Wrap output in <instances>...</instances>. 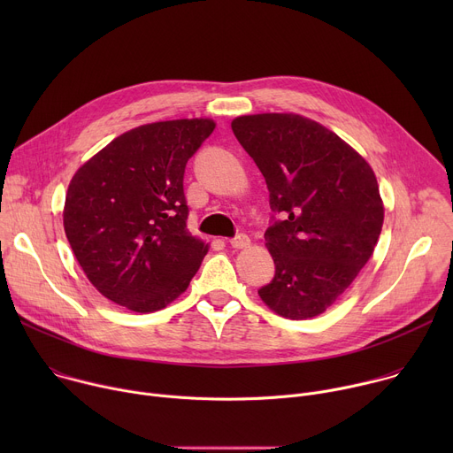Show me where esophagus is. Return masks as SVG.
Segmentation results:
<instances>
[{
	"instance_id": "obj_1",
	"label": "esophagus",
	"mask_w": 453,
	"mask_h": 453,
	"mask_svg": "<svg viewBox=\"0 0 453 453\" xmlns=\"http://www.w3.org/2000/svg\"><path fill=\"white\" fill-rule=\"evenodd\" d=\"M231 247L233 249H247V247H250V238L247 234H238L231 240Z\"/></svg>"
}]
</instances>
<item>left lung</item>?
Listing matches in <instances>:
<instances>
[{
    "label": "left lung",
    "instance_id": "8db88e82",
    "mask_svg": "<svg viewBox=\"0 0 453 453\" xmlns=\"http://www.w3.org/2000/svg\"><path fill=\"white\" fill-rule=\"evenodd\" d=\"M233 133L283 220L265 231L276 274L257 290L292 320L326 311L369 262L383 226L371 165L325 125L294 112L245 114Z\"/></svg>",
    "mask_w": 453,
    "mask_h": 453
}]
</instances>
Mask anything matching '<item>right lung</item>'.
<instances>
[{"instance_id": "obj_1", "label": "right lung", "mask_w": 453, "mask_h": 453, "mask_svg": "<svg viewBox=\"0 0 453 453\" xmlns=\"http://www.w3.org/2000/svg\"><path fill=\"white\" fill-rule=\"evenodd\" d=\"M215 127L211 118L140 125L72 177L64 231L84 274L109 301L157 311L197 274L210 243L188 231L182 177Z\"/></svg>"}]
</instances>
